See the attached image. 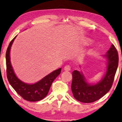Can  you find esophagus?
<instances>
[{
	"mask_svg": "<svg viewBox=\"0 0 122 122\" xmlns=\"http://www.w3.org/2000/svg\"><path fill=\"white\" fill-rule=\"evenodd\" d=\"M71 70V67L69 65H66L64 67V70L66 71H69Z\"/></svg>",
	"mask_w": 122,
	"mask_h": 122,
	"instance_id": "1",
	"label": "esophagus"
}]
</instances>
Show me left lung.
<instances>
[{
    "mask_svg": "<svg viewBox=\"0 0 122 122\" xmlns=\"http://www.w3.org/2000/svg\"><path fill=\"white\" fill-rule=\"evenodd\" d=\"M104 57L107 58V70L103 79L95 84L86 81L84 75L78 70L72 72L71 90L75 99L84 103H91L99 100L109 91L113 83L118 66V53L112 44Z\"/></svg>",
    "mask_w": 122,
    "mask_h": 122,
    "instance_id": "1",
    "label": "left lung"
}]
</instances>
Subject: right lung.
<instances>
[{"label": "right lung", "instance_id": "add662e5", "mask_svg": "<svg viewBox=\"0 0 122 122\" xmlns=\"http://www.w3.org/2000/svg\"><path fill=\"white\" fill-rule=\"evenodd\" d=\"M16 37V36L10 42L6 52V66L8 80L17 93L24 100L31 102L40 101L47 95L52 82L61 72V68L51 72L41 81L34 84H29L23 82L18 79L15 74L10 60V47Z\"/></svg>", "mask_w": 122, "mask_h": 122}]
</instances>
